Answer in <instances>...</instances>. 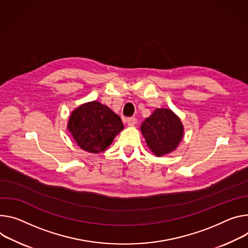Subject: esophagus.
<instances>
[{"label": "esophagus", "mask_w": 248, "mask_h": 248, "mask_svg": "<svg viewBox=\"0 0 248 248\" xmlns=\"http://www.w3.org/2000/svg\"><path fill=\"white\" fill-rule=\"evenodd\" d=\"M137 119L136 118H127L126 119V124H127V125H129V126H131V125H134L137 124Z\"/></svg>", "instance_id": "1"}]
</instances>
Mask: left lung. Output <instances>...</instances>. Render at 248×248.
<instances>
[{
    "label": "left lung",
    "mask_w": 248,
    "mask_h": 248,
    "mask_svg": "<svg viewBox=\"0 0 248 248\" xmlns=\"http://www.w3.org/2000/svg\"><path fill=\"white\" fill-rule=\"evenodd\" d=\"M140 129L147 146L158 157L175 150L184 134L181 121L168 108H156Z\"/></svg>",
    "instance_id": "left-lung-1"
}]
</instances>
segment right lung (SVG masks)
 Segmentation results:
<instances>
[{"label":"right lung","mask_w":248,"mask_h":248,"mask_svg":"<svg viewBox=\"0 0 248 248\" xmlns=\"http://www.w3.org/2000/svg\"><path fill=\"white\" fill-rule=\"evenodd\" d=\"M67 127L82 149L99 153L111 144L124 129V124L122 119L108 107L93 101L72 111Z\"/></svg>","instance_id":"right-lung-1"}]
</instances>
